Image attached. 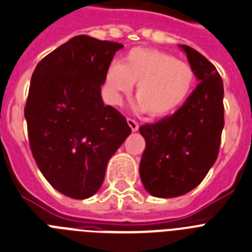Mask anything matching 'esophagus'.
<instances>
[{
    "label": "esophagus",
    "mask_w": 252,
    "mask_h": 252,
    "mask_svg": "<svg viewBox=\"0 0 252 252\" xmlns=\"http://www.w3.org/2000/svg\"><path fill=\"white\" fill-rule=\"evenodd\" d=\"M127 124L128 126L131 127V130L132 131H138L139 130V124L135 120H132V118H127Z\"/></svg>",
    "instance_id": "34e87169"
}]
</instances>
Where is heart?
Listing matches in <instances>:
<instances>
[{"label":"heart","instance_id":"b5f03b06","mask_svg":"<svg viewBox=\"0 0 252 252\" xmlns=\"http://www.w3.org/2000/svg\"><path fill=\"white\" fill-rule=\"evenodd\" d=\"M196 82V73L187 62L156 49L130 50L121 63H112L104 87L108 100L120 104L136 84L135 108L153 117L174 113L186 103Z\"/></svg>","mask_w":252,"mask_h":252}]
</instances>
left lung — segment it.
I'll list each match as a JSON object with an SVG mask.
<instances>
[{"instance_id":"1","label":"left lung","mask_w":252,"mask_h":252,"mask_svg":"<svg viewBox=\"0 0 252 252\" xmlns=\"http://www.w3.org/2000/svg\"><path fill=\"white\" fill-rule=\"evenodd\" d=\"M199 84L172 116L140 126L145 139L139 172L152 196H183L202 182L219 155L224 127L223 80L215 65L182 45Z\"/></svg>"}]
</instances>
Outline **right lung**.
I'll list each match as a JSON object with an SVG mask.
<instances>
[{
	"label": "right lung",
	"mask_w": 252,
	"mask_h": 252,
	"mask_svg": "<svg viewBox=\"0 0 252 252\" xmlns=\"http://www.w3.org/2000/svg\"><path fill=\"white\" fill-rule=\"evenodd\" d=\"M124 45L76 36L43 58L32 74L24 116L29 145L47 182L85 199L101 187L108 161L131 132L100 89Z\"/></svg>",
	"instance_id": "add662e5"
}]
</instances>
